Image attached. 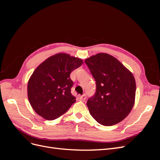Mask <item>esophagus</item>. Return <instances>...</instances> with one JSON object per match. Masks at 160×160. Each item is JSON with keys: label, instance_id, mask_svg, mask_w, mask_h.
Returning a JSON list of instances; mask_svg holds the SVG:
<instances>
[{"label": "esophagus", "instance_id": "1", "mask_svg": "<svg viewBox=\"0 0 160 160\" xmlns=\"http://www.w3.org/2000/svg\"><path fill=\"white\" fill-rule=\"evenodd\" d=\"M79 99H80V100L82 101H85L86 100V95H81V96L80 97V98H79Z\"/></svg>", "mask_w": 160, "mask_h": 160}]
</instances>
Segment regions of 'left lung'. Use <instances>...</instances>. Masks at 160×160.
<instances>
[{
	"mask_svg": "<svg viewBox=\"0 0 160 160\" xmlns=\"http://www.w3.org/2000/svg\"><path fill=\"white\" fill-rule=\"evenodd\" d=\"M85 62L96 83L95 93L87 102L91 115L105 126L122 122L135 102L136 85L133 74L107 53L91 56Z\"/></svg>",
	"mask_w": 160,
	"mask_h": 160,
	"instance_id": "obj_1",
	"label": "left lung"
}]
</instances>
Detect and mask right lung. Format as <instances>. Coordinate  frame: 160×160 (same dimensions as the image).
Segmentation results:
<instances>
[{"mask_svg":"<svg viewBox=\"0 0 160 160\" xmlns=\"http://www.w3.org/2000/svg\"><path fill=\"white\" fill-rule=\"evenodd\" d=\"M83 61L65 53L48 58L33 72L28 82V98L35 112L47 120L66 113L75 102L71 93V72Z\"/></svg>","mask_w":160,"mask_h":160,"instance_id":"1","label":"right lung"}]
</instances>
